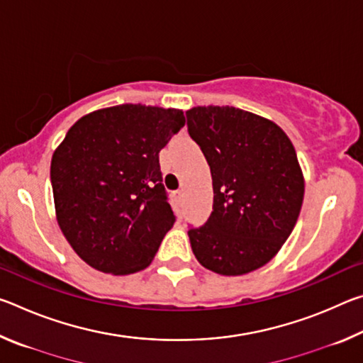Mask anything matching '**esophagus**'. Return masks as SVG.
I'll use <instances>...</instances> for the list:
<instances>
[{
	"label": "esophagus",
	"mask_w": 363,
	"mask_h": 363,
	"mask_svg": "<svg viewBox=\"0 0 363 363\" xmlns=\"http://www.w3.org/2000/svg\"><path fill=\"white\" fill-rule=\"evenodd\" d=\"M182 195H184V190H177V192H174V196L177 200H181Z\"/></svg>",
	"instance_id": "34e87169"
}]
</instances>
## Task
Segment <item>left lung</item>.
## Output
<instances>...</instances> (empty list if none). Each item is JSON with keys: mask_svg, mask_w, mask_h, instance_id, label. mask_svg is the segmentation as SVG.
<instances>
[{"mask_svg": "<svg viewBox=\"0 0 363 363\" xmlns=\"http://www.w3.org/2000/svg\"><path fill=\"white\" fill-rule=\"evenodd\" d=\"M190 138L210 164L213 211L189 230L201 266L219 275L259 269L284 247L304 199L290 138L264 116L229 106L186 112Z\"/></svg>", "mask_w": 363, "mask_h": 363, "instance_id": "obj_1", "label": "left lung"}]
</instances>
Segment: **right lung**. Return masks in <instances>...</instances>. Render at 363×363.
<instances>
[{
  "instance_id": "add662e5",
  "label": "right lung",
  "mask_w": 363,
  "mask_h": 363,
  "mask_svg": "<svg viewBox=\"0 0 363 363\" xmlns=\"http://www.w3.org/2000/svg\"><path fill=\"white\" fill-rule=\"evenodd\" d=\"M186 125L179 108L143 104L94 110L65 134L51 160L57 224L96 270L145 269L176 216L158 153Z\"/></svg>"
}]
</instances>
